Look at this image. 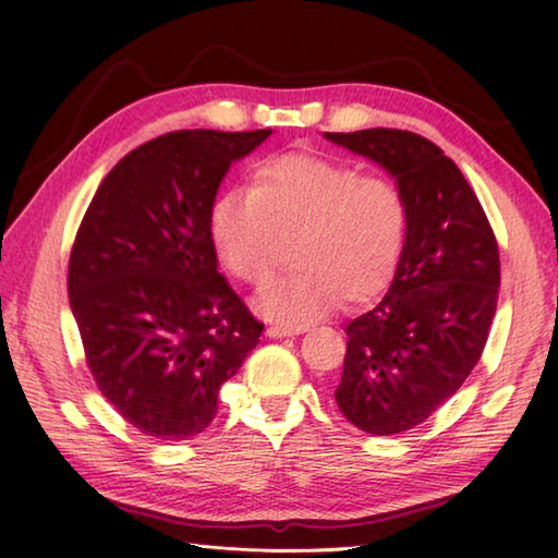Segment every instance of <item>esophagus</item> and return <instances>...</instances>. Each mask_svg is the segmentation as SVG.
<instances>
[{
	"label": "esophagus",
	"instance_id": "obj_1",
	"mask_svg": "<svg viewBox=\"0 0 558 558\" xmlns=\"http://www.w3.org/2000/svg\"><path fill=\"white\" fill-rule=\"evenodd\" d=\"M266 336L268 338H288V336H298V330L288 328V326H268Z\"/></svg>",
	"mask_w": 558,
	"mask_h": 558
}]
</instances>
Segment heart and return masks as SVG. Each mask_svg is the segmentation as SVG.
<instances>
[{
    "mask_svg": "<svg viewBox=\"0 0 558 558\" xmlns=\"http://www.w3.org/2000/svg\"><path fill=\"white\" fill-rule=\"evenodd\" d=\"M405 228V204L388 180L310 153L260 160L248 192L225 189L208 213L220 264L248 286H260L286 244L294 246L300 270L268 282L254 300L260 316L288 328L318 322L340 300L354 306L381 294Z\"/></svg>",
    "mask_w": 558,
    "mask_h": 558,
    "instance_id": "b5f03b06",
    "label": "heart"
}]
</instances>
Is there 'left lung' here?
<instances>
[{
	"label": "left lung",
	"instance_id": "left-lung-1",
	"mask_svg": "<svg viewBox=\"0 0 558 558\" xmlns=\"http://www.w3.org/2000/svg\"><path fill=\"white\" fill-rule=\"evenodd\" d=\"M324 138L384 168L405 204L393 282L348 324L336 388L357 429L400 434L441 408L480 362L499 300V248L475 192L432 141L400 129Z\"/></svg>",
	"mask_w": 558,
	"mask_h": 558
}]
</instances>
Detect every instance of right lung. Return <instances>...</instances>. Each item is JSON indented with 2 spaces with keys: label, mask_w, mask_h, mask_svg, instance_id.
Here are the masks:
<instances>
[{
  "label": "right lung",
  "mask_w": 558,
  "mask_h": 558,
  "mask_svg": "<svg viewBox=\"0 0 558 558\" xmlns=\"http://www.w3.org/2000/svg\"><path fill=\"white\" fill-rule=\"evenodd\" d=\"M272 134L186 129L114 165L83 216L69 304L90 374L122 417L186 441L218 412V390L264 324L218 272L208 213L230 165Z\"/></svg>",
  "instance_id": "add662e5"
}]
</instances>
